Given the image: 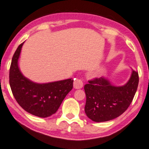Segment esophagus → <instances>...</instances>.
I'll use <instances>...</instances> for the list:
<instances>
[{
	"instance_id": "obj_1",
	"label": "esophagus",
	"mask_w": 149,
	"mask_h": 149,
	"mask_svg": "<svg viewBox=\"0 0 149 149\" xmlns=\"http://www.w3.org/2000/svg\"><path fill=\"white\" fill-rule=\"evenodd\" d=\"M83 81H82L81 79H77L74 81V83H73V86L75 89H80L83 87Z\"/></svg>"
}]
</instances>
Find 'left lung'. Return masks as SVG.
Segmentation results:
<instances>
[{"label": "left lung", "mask_w": 149, "mask_h": 149, "mask_svg": "<svg viewBox=\"0 0 149 149\" xmlns=\"http://www.w3.org/2000/svg\"><path fill=\"white\" fill-rule=\"evenodd\" d=\"M138 84V72L133 70L129 80L123 86H114L106 77L89 81L84 86L86 116L97 123L111 120L120 116L132 102Z\"/></svg>", "instance_id": "left-lung-1"}]
</instances>
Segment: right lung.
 <instances>
[{"mask_svg":"<svg viewBox=\"0 0 149 149\" xmlns=\"http://www.w3.org/2000/svg\"><path fill=\"white\" fill-rule=\"evenodd\" d=\"M24 42L16 50L10 69V85L18 104L34 116L46 118L55 113L68 93L72 89L73 79L49 83H36L26 78L19 67V59Z\"/></svg>","mask_w":149,"mask_h":149,"instance_id":"add662e5","label":"right lung"}]
</instances>
